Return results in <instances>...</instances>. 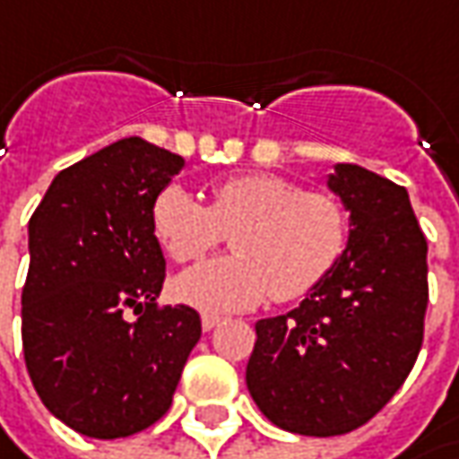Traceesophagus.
Listing matches in <instances>:
<instances>
[{
	"mask_svg": "<svg viewBox=\"0 0 459 459\" xmlns=\"http://www.w3.org/2000/svg\"><path fill=\"white\" fill-rule=\"evenodd\" d=\"M200 321H203V329L210 331V329H215V326L223 321V316H218V313H203V318H200Z\"/></svg>",
	"mask_w": 459,
	"mask_h": 459,
	"instance_id": "1",
	"label": "esophagus"
}]
</instances>
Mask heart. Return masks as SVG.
Listing matches in <instances>:
<instances>
[{
    "label": "heart",
    "mask_w": 459,
    "mask_h": 459,
    "mask_svg": "<svg viewBox=\"0 0 459 459\" xmlns=\"http://www.w3.org/2000/svg\"><path fill=\"white\" fill-rule=\"evenodd\" d=\"M151 230L177 264L203 259L230 233V256L190 269L174 295L212 310L292 303L318 288L347 247V212L326 192L267 171L210 187L208 208L171 185L151 205Z\"/></svg>",
    "instance_id": "1"
}]
</instances>
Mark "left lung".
<instances>
[{
  "mask_svg": "<svg viewBox=\"0 0 459 459\" xmlns=\"http://www.w3.org/2000/svg\"><path fill=\"white\" fill-rule=\"evenodd\" d=\"M329 187L351 212L349 244L295 310L256 324L247 385L274 427L354 431L406 383L424 342L427 238L406 187L339 164Z\"/></svg>",
  "mask_w": 459,
  "mask_h": 459,
  "instance_id": "8db88e82",
  "label": "left lung"
}]
</instances>
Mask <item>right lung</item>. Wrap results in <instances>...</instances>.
I'll return each mask as SVG.
<instances>
[{
    "mask_svg": "<svg viewBox=\"0 0 459 459\" xmlns=\"http://www.w3.org/2000/svg\"><path fill=\"white\" fill-rule=\"evenodd\" d=\"M182 167L171 151L123 138L58 171L32 212L25 365L43 406L84 437L156 424L203 333L195 308L156 303L167 262L151 205Z\"/></svg>",
    "mask_w": 459,
    "mask_h": 459,
    "instance_id": "1",
    "label": "right lung"
}]
</instances>
